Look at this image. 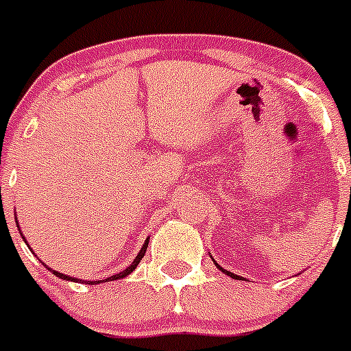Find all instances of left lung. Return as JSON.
Listing matches in <instances>:
<instances>
[{"label": "left lung", "instance_id": "1", "mask_svg": "<svg viewBox=\"0 0 351 351\" xmlns=\"http://www.w3.org/2000/svg\"><path fill=\"white\" fill-rule=\"evenodd\" d=\"M210 257H212V256H210ZM212 261H214V265H215V266H217V268H219V271H223V273H224V275L231 276V278H237V280H243V278H242V276H240V275H234V273L228 271V269H224V268H223V266H221V265H217V263H215V259H214V257H212Z\"/></svg>", "mask_w": 351, "mask_h": 351}]
</instances>
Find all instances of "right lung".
<instances>
[{
  "instance_id": "add662e5",
  "label": "right lung",
  "mask_w": 351,
  "mask_h": 351,
  "mask_svg": "<svg viewBox=\"0 0 351 351\" xmlns=\"http://www.w3.org/2000/svg\"><path fill=\"white\" fill-rule=\"evenodd\" d=\"M15 223H17V228H19V221H17V217H15ZM19 231H21V228H19ZM21 234H22V231H21ZM22 239H24V234H22ZM24 242H25V245L29 247L27 240L24 239ZM147 243H149V239H146V240H144V245H143V249L139 250V254H137V256H136V259H134V261H132V265L128 266L127 269H123V271L117 273V275L109 276V278H104V280H82V278H75V276L64 275V273H59V271H56V269L48 268V266L45 265V263H43V265L47 266V268H48V271H50L51 275L59 276V278H62V280H69V282H78V284H88V285H97V284H104V282H111V280H120V278H125V276H127V275H130V273L134 271V269L137 268V265H139V263H141V259H143V257H144V254H146ZM31 252H33V249H31Z\"/></svg>"
}]
</instances>
